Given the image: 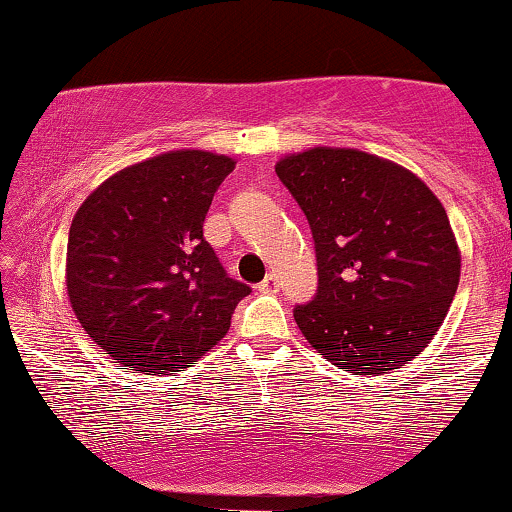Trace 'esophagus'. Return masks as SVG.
<instances>
[{
	"instance_id": "esophagus-1",
	"label": "esophagus",
	"mask_w": 512,
	"mask_h": 512,
	"mask_svg": "<svg viewBox=\"0 0 512 512\" xmlns=\"http://www.w3.org/2000/svg\"><path fill=\"white\" fill-rule=\"evenodd\" d=\"M277 289H280V282H277V277L273 273L263 277V282L258 285V292H277Z\"/></svg>"
}]
</instances>
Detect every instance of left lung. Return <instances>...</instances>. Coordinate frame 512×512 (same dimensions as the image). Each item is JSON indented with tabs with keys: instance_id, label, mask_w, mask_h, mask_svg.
Listing matches in <instances>:
<instances>
[{
	"instance_id": "1",
	"label": "left lung",
	"mask_w": 512,
	"mask_h": 512,
	"mask_svg": "<svg viewBox=\"0 0 512 512\" xmlns=\"http://www.w3.org/2000/svg\"><path fill=\"white\" fill-rule=\"evenodd\" d=\"M311 225L318 292L294 320L320 356L356 375L408 363L444 323L460 249L430 187L399 163L313 147L277 161Z\"/></svg>"
}]
</instances>
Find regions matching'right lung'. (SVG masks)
<instances>
[{
    "label": "right lung",
    "mask_w": 512,
    "mask_h": 512,
    "mask_svg": "<svg viewBox=\"0 0 512 512\" xmlns=\"http://www.w3.org/2000/svg\"><path fill=\"white\" fill-rule=\"evenodd\" d=\"M235 159L178 149L128 166L82 201L68 232L66 292L92 342L125 370L189 368L251 292L204 239Z\"/></svg>",
    "instance_id": "right-lung-1"
}]
</instances>
